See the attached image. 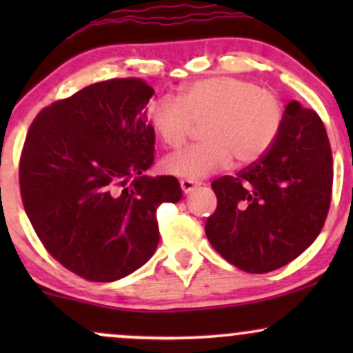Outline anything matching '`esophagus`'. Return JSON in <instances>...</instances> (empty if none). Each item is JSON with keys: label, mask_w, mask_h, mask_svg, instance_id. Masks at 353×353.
<instances>
[{"label": "esophagus", "mask_w": 353, "mask_h": 353, "mask_svg": "<svg viewBox=\"0 0 353 353\" xmlns=\"http://www.w3.org/2000/svg\"><path fill=\"white\" fill-rule=\"evenodd\" d=\"M179 184H181L182 192H184V194H189L190 190H194V189L197 188V185H199V182L190 181V179H181V181H179Z\"/></svg>", "instance_id": "1"}]
</instances>
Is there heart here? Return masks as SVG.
I'll use <instances>...</instances> for the list:
<instances>
[{"label":"heart","mask_w":353,"mask_h":353,"mask_svg":"<svg viewBox=\"0 0 353 353\" xmlns=\"http://www.w3.org/2000/svg\"><path fill=\"white\" fill-rule=\"evenodd\" d=\"M149 123L168 149H179L192 124H200L201 143L168 156L163 169L172 176L201 179L236 159L249 165L270 151L285 117L282 99L249 79L216 76L190 83L174 96L149 104Z\"/></svg>","instance_id":"heart-1"}]
</instances>
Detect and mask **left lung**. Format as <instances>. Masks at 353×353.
<instances>
[{
    "label": "left lung",
    "instance_id": "obj_1",
    "mask_svg": "<svg viewBox=\"0 0 353 353\" xmlns=\"http://www.w3.org/2000/svg\"><path fill=\"white\" fill-rule=\"evenodd\" d=\"M334 163L325 125L290 101L277 141L257 163L212 181L217 209L205 222L210 245L250 274L289 264L325 224Z\"/></svg>",
    "mask_w": 353,
    "mask_h": 353
}]
</instances>
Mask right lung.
<instances>
[{
	"label": "right lung",
	"instance_id": "1",
	"mask_svg": "<svg viewBox=\"0 0 353 353\" xmlns=\"http://www.w3.org/2000/svg\"><path fill=\"white\" fill-rule=\"evenodd\" d=\"M141 78L91 84L38 112L19 157V190L44 249L91 282L134 272L159 244L156 210L182 197L172 176H144L154 163Z\"/></svg>",
	"mask_w": 353,
	"mask_h": 353
}]
</instances>
